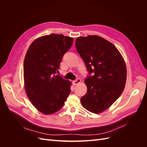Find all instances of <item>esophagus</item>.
<instances>
[{
	"mask_svg": "<svg viewBox=\"0 0 147 147\" xmlns=\"http://www.w3.org/2000/svg\"><path fill=\"white\" fill-rule=\"evenodd\" d=\"M80 82H81V80L80 78H78V79L76 80H74L73 82V84H74V85H76V84H78V83H80Z\"/></svg>",
	"mask_w": 147,
	"mask_h": 147,
	"instance_id": "obj_1",
	"label": "esophagus"
}]
</instances>
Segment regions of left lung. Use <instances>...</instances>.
I'll return each mask as SVG.
<instances>
[{
  "instance_id": "left-lung-1",
  "label": "left lung",
  "mask_w": 147,
  "mask_h": 147,
  "mask_svg": "<svg viewBox=\"0 0 147 147\" xmlns=\"http://www.w3.org/2000/svg\"><path fill=\"white\" fill-rule=\"evenodd\" d=\"M78 53L90 74L84 80L86 94L80 100L83 107L94 113L109 109L125 87L127 70L125 61L113 43L98 35L79 37L75 40Z\"/></svg>"
}]
</instances>
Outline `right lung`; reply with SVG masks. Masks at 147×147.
Instances as JSON below:
<instances>
[{"label":"right lung","instance_id":"add662e5","mask_svg":"<svg viewBox=\"0 0 147 147\" xmlns=\"http://www.w3.org/2000/svg\"><path fill=\"white\" fill-rule=\"evenodd\" d=\"M72 37L51 34L32 42L24 61L26 93L40 112L59 111L70 93L72 83L57 75L63 55L72 46Z\"/></svg>","mask_w":147,"mask_h":147}]
</instances>
